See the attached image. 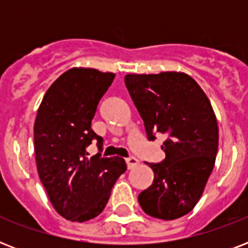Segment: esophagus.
<instances>
[{
    "label": "esophagus",
    "instance_id": "obj_1",
    "mask_svg": "<svg viewBox=\"0 0 248 248\" xmlns=\"http://www.w3.org/2000/svg\"><path fill=\"white\" fill-rule=\"evenodd\" d=\"M139 163V161L135 158V157H130V158H126V165H127V169H132V167H135L136 165Z\"/></svg>",
    "mask_w": 248,
    "mask_h": 248
}]
</instances>
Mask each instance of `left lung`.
<instances>
[{
	"instance_id": "obj_1",
	"label": "left lung",
	"mask_w": 248,
	"mask_h": 248,
	"mask_svg": "<svg viewBox=\"0 0 248 248\" xmlns=\"http://www.w3.org/2000/svg\"><path fill=\"white\" fill-rule=\"evenodd\" d=\"M124 83L143 118L148 139H167L161 163H147L153 183L139 194L147 215L175 220L186 215L202 197L215 166L219 126L207 95L183 72L126 75Z\"/></svg>"
}]
</instances>
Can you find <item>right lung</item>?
Instances as JSON below:
<instances>
[{
  "mask_svg": "<svg viewBox=\"0 0 248 248\" xmlns=\"http://www.w3.org/2000/svg\"><path fill=\"white\" fill-rule=\"evenodd\" d=\"M116 75L71 68L45 93L34 121V153L41 183L52 207L69 221H89L108 203L117 179L126 171L121 157H89L86 147L103 139L91 130L99 100Z\"/></svg>",
  "mask_w": 248,
  "mask_h": 248,
  "instance_id": "obj_1",
  "label": "right lung"
}]
</instances>
